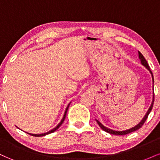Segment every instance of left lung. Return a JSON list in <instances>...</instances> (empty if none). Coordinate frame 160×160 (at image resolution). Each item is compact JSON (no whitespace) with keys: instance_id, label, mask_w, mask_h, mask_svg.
Segmentation results:
<instances>
[{"instance_id":"1","label":"left lung","mask_w":160,"mask_h":160,"mask_svg":"<svg viewBox=\"0 0 160 160\" xmlns=\"http://www.w3.org/2000/svg\"><path fill=\"white\" fill-rule=\"evenodd\" d=\"M138 57L139 58H140V61H141V65L143 66H144L145 68H146L148 70V71H150V74H151L152 76V80H153V74H152V71H150V68L149 67V65H148V62L146 61V59L144 58V56H143L142 54L140 52H138ZM153 102H154V93H153V101H152V103H151V105H150V107L149 108V109H148V112L146 113V114L144 117V118L141 120V121L140 122H139L138 124H137L136 126H134V127L131 128H128V129H126V130H123V131H116V130H113V129H111V128H108L107 127H105V126H104V125L102 124V122H100L98 120H96L95 119V120H96L97 123L99 125V126H100L101 128H102V129H103L104 132H106L108 133H110V134H112V135H126V134H128L130 132H135L136 131V130L138 129V128H140L141 126H143V124L144 123V122L146 121L147 119H148V115H149V113H150V111H151L152 108H153Z\"/></svg>"}]
</instances>
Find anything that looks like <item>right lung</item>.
Returning a JSON list of instances; mask_svg holds the SVG:
<instances>
[{"label": "right lung", "mask_w": 160, "mask_h": 160, "mask_svg": "<svg viewBox=\"0 0 160 160\" xmlns=\"http://www.w3.org/2000/svg\"><path fill=\"white\" fill-rule=\"evenodd\" d=\"M70 104H71V102H70V103L68 104V106H67V108H66L65 111V113H64V116H63V118L62 119L61 122H60L59 123H58V125H57V126H56V127H55L54 128H52V130H50V131H49L48 132H45V133H43V134H31V133H28V132H26V133L29 134V135H33V136H35V137H41V136H45V135H48V134H50V133H52V132H55V131H56V130L58 129V128H59L60 126H62V124L63 123L64 120H65V119L66 114H67V111H68V108H69Z\"/></svg>", "instance_id": "1"}]
</instances>
